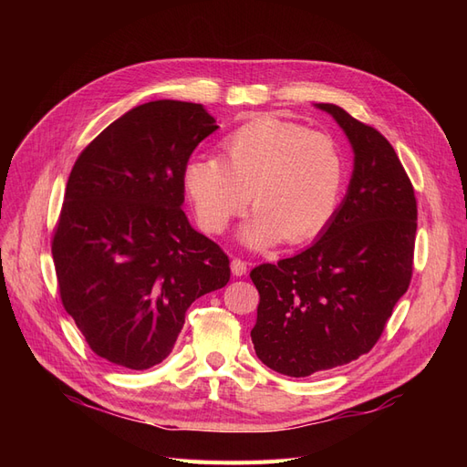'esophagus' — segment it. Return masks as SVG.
I'll use <instances>...</instances> for the list:
<instances>
[{"mask_svg": "<svg viewBox=\"0 0 467 467\" xmlns=\"http://www.w3.org/2000/svg\"><path fill=\"white\" fill-rule=\"evenodd\" d=\"M232 273L235 275V276H244V275H247V261H244V259H234L232 261Z\"/></svg>", "mask_w": 467, "mask_h": 467, "instance_id": "1", "label": "esophagus"}]
</instances>
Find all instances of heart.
I'll use <instances>...</instances> for the list:
<instances>
[{
	"instance_id": "heart-1",
	"label": "heart",
	"mask_w": 467,
	"mask_h": 467,
	"mask_svg": "<svg viewBox=\"0 0 467 467\" xmlns=\"http://www.w3.org/2000/svg\"><path fill=\"white\" fill-rule=\"evenodd\" d=\"M220 148V158L199 155L182 171L194 214L210 234L228 228L249 196L257 210L242 235L253 247L302 244L331 222L347 175L331 136L263 117L230 132Z\"/></svg>"
}]
</instances>
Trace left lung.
<instances>
[{
	"mask_svg": "<svg viewBox=\"0 0 467 467\" xmlns=\"http://www.w3.org/2000/svg\"><path fill=\"white\" fill-rule=\"evenodd\" d=\"M317 107L355 150L345 201L312 247L249 273L259 290L253 347L268 368L292 378L370 352L413 276L417 199L398 153L345 109Z\"/></svg>",
	"mask_w": 467,
	"mask_h": 467,
	"instance_id": "1",
	"label": "left lung"
}]
</instances>
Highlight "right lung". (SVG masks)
<instances>
[{
	"label": "right lung",
	"mask_w": 467,
	"mask_h": 467,
	"mask_svg": "<svg viewBox=\"0 0 467 467\" xmlns=\"http://www.w3.org/2000/svg\"><path fill=\"white\" fill-rule=\"evenodd\" d=\"M218 129L196 103L151 101L83 150L52 235L60 300L89 348L146 370L173 350L189 306L230 280V257L181 210L182 171Z\"/></svg>",
	"instance_id": "obj_1"
}]
</instances>
